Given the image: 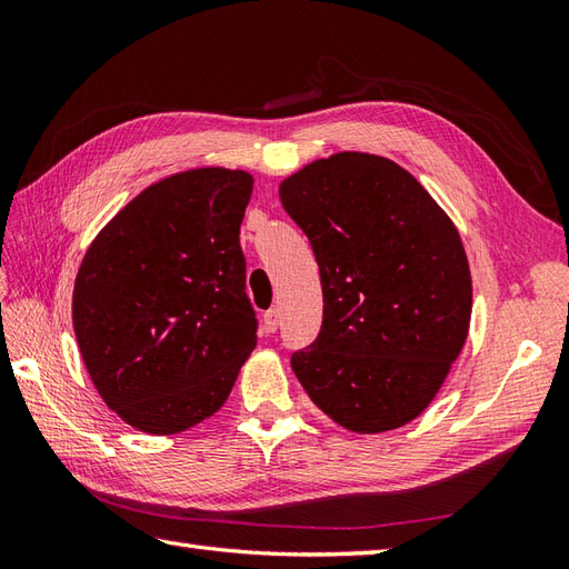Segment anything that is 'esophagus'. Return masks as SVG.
Wrapping results in <instances>:
<instances>
[{
    "instance_id": "obj_1",
    "label": "esophagus",
    "mask_w": 569,
    "mask_h": 569,
    "mask_svg": "<svg viewBox=\"0 0 569 569\" xmlns=\"http://www.w3.org/2000/svg\"><path fill=\"white\" fill-rule=\"evenodd\" d=\"M278 325H281V312H278L276 308L266 312V316H263V328H266V332H276Z\"/></svg>"
}]
</instances>
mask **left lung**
<instances>
[{
    "label": "left lung",
    "mask_w": 569,
    "mask_h": 569,
    "mask_svg": "<svg viewBox=\"0 0 569 569\" xmlns=\"http://www.w3.org/2000/svg\"><path fill=\"white\" fill-rule=\"evenodd\" d=\"M278 196L320 266L322 328L291 367L349 432L408 426L462 352L471 273L455 222L406 168L340 151L288 176Z\"/></svg>",
    "instance_id": "obj_1"
}]
</instances>
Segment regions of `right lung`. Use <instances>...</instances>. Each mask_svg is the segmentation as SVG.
<instances>
[{
  "instance_id": "add662e5",
  "label": "right lung",
  "mask_w": 569,
  "mask_h": 569,
  "mask_svg": "<svg viewBox=\"0 0 569 569\" xmlns=\"http://www.w3.org/2000/svg\"><path fill=\"white\" fill-rule=\"evenodd\" d=\"M253 176L190 168L141 190L92 239L72 328L94 389L131 428L214 416L257 347L239 224Z\"/></svg>"
}]
</instances>
